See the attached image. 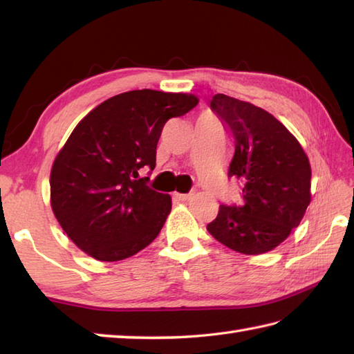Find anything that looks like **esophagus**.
<instances>
[{"label": "esophagus", "mask_w": 354, "mask_h": 354, "mask_svg": "<svg viewBox=\"0 0 354 354\" xmlns=\"http://www.w3.org/2000/svg\"><path fill=\"white\" fill-rule=\"evenodd\" d=\"M193 193H175V198L178 201H189L192 198Z\"/></svg>", "instance_id": "34e87169"}]
</instances>
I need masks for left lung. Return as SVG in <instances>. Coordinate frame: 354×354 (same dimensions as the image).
<instances>
[{
    "instance_id": "left-lung-1",
    "label": "left lung",
    "mask_w": 354,
    "mask_h": 354,
    "mask_svg": "<svg viewBox=\"0 0 354 354\" xmlns=\"http://www.w3.org/2000/svg\"><path fill=\"white\" fill-rule=\"evenodd\" d=\"M209 104L230 133L228 175L242 184V201L221 205L207 230L240 254L272 251L298 227L310 204L309 158L268 111L225 94L213 95Z\"/></svg>"
}]
</instances>
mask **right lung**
<instances>
[{"mask_svg": "<svg viewBox=\"0 0 354 354\" xmlns=\"http://www.w3.org/2000/svg\"><path fill=\"white\" fill-rule=\"evenodd\" d=\"M198 103L194 94L137 89L104 100L74 127L53 162L50 204L89 257L124 260L160 234L171 198L150 190L140 169H155L165 122Z\"/></svg>", "mask_w": 354, "mask_h": 354, "instance_id": "1", "label": "right lung"}]
</instances>
